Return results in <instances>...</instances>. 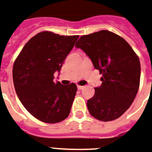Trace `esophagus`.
<instances>
[{"label": "esophagus", "mask_w": 152, "mask_h": 152, "mask_svg": "<svg viewBox=\"0 0 152 152\" xmlns=\"http://www.w3.org/2000/svg\"><path fill=\"white\" fill-rule=\"evenodd\" d=\"M84 86H80V85H77V88L79 89V90H81V89L84 88Z\"/></svg>", "instance_id": "obj_1"}]
</instances>
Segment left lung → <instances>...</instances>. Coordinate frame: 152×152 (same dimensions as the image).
Instances as JSON below:
<instances>
[{"label":"left lung","mask_w":152,"mask_h":152,"mask_svg":"<svg viewBox=\"0 0 152 152\" xmlns=\"http://www.w3.org/2000/svg\"><path fill=\"white\" fill-rule=\"evenodd\" d=\"M76 48L84 51L102 74L101 85L87 103L90 114L101 121L121 116L134 101L140 80V62L126 40L107 30L80 37Z\"/></svg>","instance_id":"1"}]
</instances>
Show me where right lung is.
I'll return each mask as SVG.
<instances>
[{"instance_id": "add662e5", "label": "right lung", "mask_w": 152, "mask_h": 152, "mask_svg": "<svg viewBox=\"0 0 152 152\" xmlns=\"http://www.w3.org/2000/svg\"><path fill=\"white\" fill-rule=\"evenodd\" d=\"M79 36L39 32L30 39L17 56L12 68L15 90L25 109L48 124L65 120L71 111L77 87L54 83Z\"/></svg>"}]
</instances>
